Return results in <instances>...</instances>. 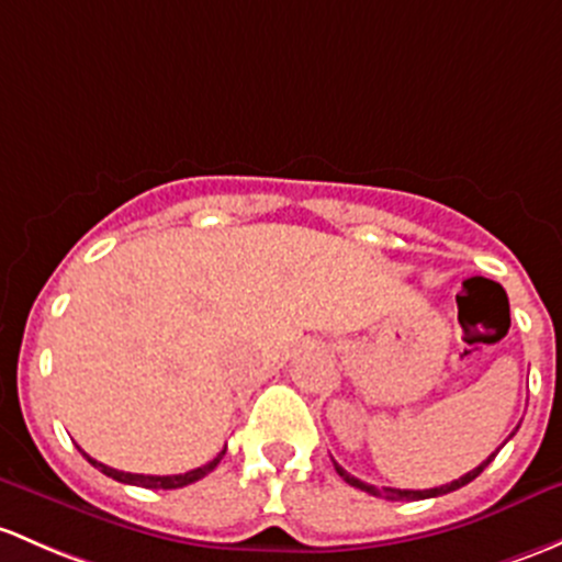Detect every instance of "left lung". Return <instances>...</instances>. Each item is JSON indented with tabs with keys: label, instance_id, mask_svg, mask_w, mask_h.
<instances>
[{
	"label": "left lung",
	"instance_id": "8db88e82",
	"mask_svg": "<svg viewBox=\"0 0 562 562\" xmlns=\"http://www.w3.org/2000/svg\"><path fill=\"white\" fill-rule=\"evenodd\" d=\"M498 450H501V447H498ZM498 450L490 454L487 460H482V463L476 465L474 471H469V474L460 476V480H454V482H450V484H441V487H430V490H393V487L376 490L374 484H366V482L356 480V476H352V474H347V471L341 469L339 463H334V469H336V474H339L341 480H345L347 484H352V487H358V490H366V493H371V495H382V498H387V501H423V498H436V495H447V493H452V490L463 487V484L474 482L476 476H480L482 471L487 469L490 463H493V458H495V454H498Z\"/></svg>",
	"mask_w": 562,
	"mask_h": 562
}]
</instances>
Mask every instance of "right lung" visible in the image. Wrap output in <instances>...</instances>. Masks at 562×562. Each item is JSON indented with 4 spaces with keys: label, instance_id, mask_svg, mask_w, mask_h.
I'll use <instances>...</instances> for the list:
<instances>
[{
    "label": "right lung",
    "instance_id": "1",
    "mask_svg": "<svg viewBox=\"0 0 562 562\" xmlns=\"http://www.w3.org/2000/svg\"><path fill=\"white\" fill-rule=\"evenodd\" d=\"M82 454H86V452H82ZM223 454H226V447H223V450L217 452L215 458H212L210 463H206V465H199V469H193V471H186V474H175V476L126 474V471L110 469V465L99 463V460L88 458V454H86V458H88V463H91V465H97V469L102 471V474L112 476V480H115V482H123V484H139V487H150V490H175V487H186V484H191V482H199V480H202V476L210 474V471H215V465L221 463V460H223Z\"/></svg>",
    "mask_w": 562,
    "mask_h": 562
}]
</instances>
